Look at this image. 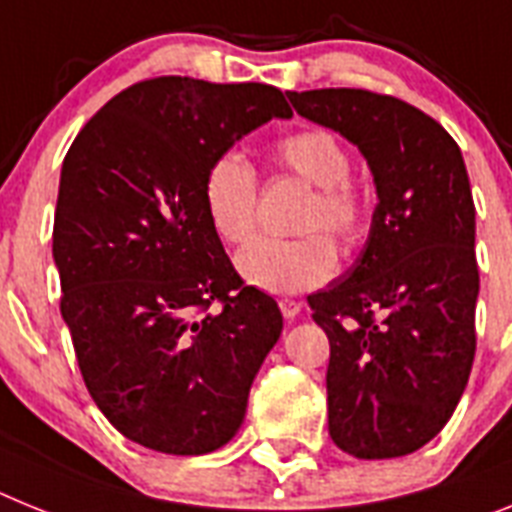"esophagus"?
Here are the masks:
<instances>
[{"instance_id":"obj_1","label":"esophagus","mask_w":512,"mask_h":512,"mask_svg":"<svg viewBox=\"0 0 512 512\" xmlns=\"http://www.w3.org/2000/svg\"><path fill=\"white\" fill-rule=\"evenodd\" d=\"M278 307H281V312H283V317H286V320H294V317L302 312V302L289 299V296H286V299H281V302H278Z\"/></svg>"}]
</instances>
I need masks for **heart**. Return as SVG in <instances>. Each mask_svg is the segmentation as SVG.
<instances>
[{"instance_id": "1", "label": "heart", "mask_w": 512, "mask_h": 512, "mask_svg": "<svg viewBox=\"0 0 512 512\" xmlns=\"http://www.w3.org/2000/svg\"><path fill=\"white\" fill-rule=\"evenodd\" d=\"M270 161L286 174L312 184L299 239H255L236 255L239 276L268 294H299L317 289L336 273V239L343 252H354L369 231V200L351 179V153L336 132L307 127L270 145ZM257 174L234 150L208 163L203 174V205L210 226L226 244H242L257 226Z\"/></svg>"}]
</instances>
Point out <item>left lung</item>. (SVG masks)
Masks as SVG:
<instances>
[{
	"label": "left lung",
	"instance_id": "1",
	"mask_svg": "<svg viewBox=\"0 0 512 512\" xmlns=\"http://www.w3.org/2000/svg\"><path fill=\"white\" fill-rule=\"evenodd\" d=\"M286 96L362 150L380 197L359 260L307 299L330 341L328 432L356 458L409 455L448 424L476 354V210L461 148L385 93Z\"/></svg>",
	"mask_w": 512,
	"mask_h": 512
}]
</instances>
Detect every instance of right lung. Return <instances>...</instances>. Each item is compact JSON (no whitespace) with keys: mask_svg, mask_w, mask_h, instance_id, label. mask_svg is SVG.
Instances as JSON below:
<instances>
[{"mask_svg":"<svg viewBox=\"0 0 512 512\" xmlns=\"http://www.w3.org/2000/svg\"><path fill=\"white\" fill-rule=\"evenodd\" d=\"M273 117H291L273 85L150 77L93 114L64 156L59 309L90 398L143 448L226 445L281 336V309L244 286L203 205L208 163Z\"/></svg>","mask_w":512,"mask_h":512,"instance_id":"obj_1","label":"right lung"}]
</instances>
